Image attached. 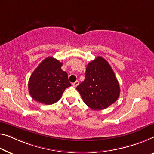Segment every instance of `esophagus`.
<instances>
[{"mask_svg":"<svg viewBox=\"0 0 154 154\" xmlns=\"http://www.w3.org/2000/svg\"><path fill=\"white\" fill-rule=\"evenodd\" d=\"M79 85V81H78V80H76V81H75V82H74V83L72 84V85L74 87H77Z\"/></svg>","mask_w":154,"mask_h":154,"instance_id":"esophagus-1","label":"esophagus"}]
</instances>
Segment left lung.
Segmentation results:
<instances>
[{"label": "left lung", "mask_w": 154, "mask_h": 154, "mask_svg": "<svg viewBox=\"0 0 154 154\" xmlns=\"http://www.w3.org/2000/svg\"><path fill=\"white\" fill-rule=\"evenodd\" d=\"M76 89L84 103L94 110L107 108L118 100L120 92L114 72L101 56L87 65L85 80Z\"/></svg>", "instance_id": "8db88e82"}]
</instances>
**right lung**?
I'll use <instances>...</instances> for the list:
<instances>
[{
	"instance_id": "right-lung-1",
	"label": "right lung",
	"mask_w": 154,
	"mask_h": 154,
	"mask_svg": "<svg viewBox=\"0 0 154 154\" xmlns=\"http://www.w3.org/2000/svg\"><path fill=\"white\" fill-rule=\"evenodd\" d=\"M63 63L47 57L34 71L28 82L32 98L37 102L51 105L60 99L66 88L71 86L67 72L61 69Z\"/></svg>"
}]
</instances>
